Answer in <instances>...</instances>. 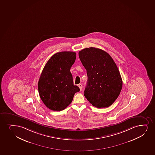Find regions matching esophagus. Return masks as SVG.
I'll return each mask as SVG.
<instances>
[{"instance_id": "34e87169", "label": "esophagus", "mask_w": 155, "mask_h": 155, "mask_svg": "<svg viewBox=\"0 0 155 155\" xmlns=\"http://www.w3.org/2000/svg\"><path fill=\"white\" fill-rule=\"evenodd\" d=\"M78 87H79V89H80V91H81L82 89V85L81 84H79Z\"/></svg>"}]
</instances>
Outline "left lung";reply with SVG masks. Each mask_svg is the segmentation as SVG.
<instances>
[{"label":"left lung","instance_id":"left-lung-1","mask_svg":"<svg viewBox=\"0 0 155 155\" xmlns=\"http://www.w3.org/2000/svg\"><path fill=\"white\" fill-rule=\"evenodd\" d=\"M79 57L87 74L84 97L96 107H109L118 98L122 87L114 61L105 51L93 47L79 51Z\"/></svg>","mask_w":155,"mask_h":155}]
</instances>
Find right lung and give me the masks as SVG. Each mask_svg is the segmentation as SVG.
Segmentation results:
<instances>
[{
  "instance_id": "right-lung-1",
  "label": "right lung",
  "mask_w": 155,
  "mask_h": 155,
  "mask_svg": "<svg viewBox=\"0 0 155 155\" xmlns=\"http://www.w3.org/2000/svg\"><path fill=\"white\" fill-rule=\"evenodd\" d=\"M74 52L55 53L45 66L38 84L40 98L45 105L54 111L63 110L71 103L75 93L80 91L74 85L70 71L75 62Z\"/></svg>"
}]
</instances>
